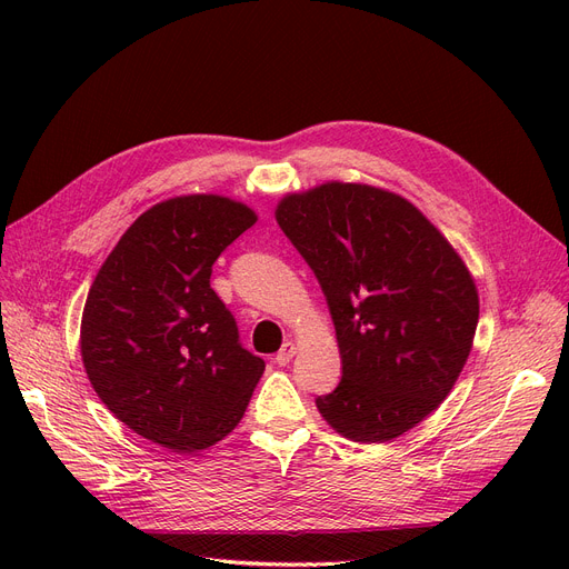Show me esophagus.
<instances>
[{
  "label": "esophagus",
  "instance_id": "34e87169",
  "mask_svg": "<svg viewBox=\"0 0 569 569\" xmlns=\"http://www.w3.org/2000/svg\"><path fill=\"white\" fill-rule=\"evenodd\" d=\"M295 352H297V346L292 343V341H286L283 346H281V350L277 352V357H274V362L279 365V367H286L292 357H295Z\"/></svg>",
  "mask_w": 569,
  "mask_h": 569
}]
</instances>
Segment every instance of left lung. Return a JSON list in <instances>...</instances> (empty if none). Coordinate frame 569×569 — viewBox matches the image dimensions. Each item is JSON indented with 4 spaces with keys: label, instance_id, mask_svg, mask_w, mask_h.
Segmentation results:
<instances>
[{
    "label": "left lung",
    "instance_id": "1",
    "mask_svg": "<svg viewBox=\"0 0 569 569\" xmlns=\"http://www.w3.org/2000/svg\"><path fill=\"white\" fill-rule=\"evenodd\" d=\"M277 221L330 307L341 382L316 406L355 442L395 440L450 395L480 300L468 267L406 198L327 182L290 193Z\"/></svg>",
    "mask_w": 569,
    "mask_h": 569
}]
</instances>
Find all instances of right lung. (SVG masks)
I'll return each mask as SVG.
<instances>
[{
  "mask_svg": "<svg viewBox=\"0 0 569 569\" xmlns=\"http://www.w3.org/2000/svg\"><path fill=\"white\" fill-rule=\"evenodd\" d=\"M256 219L223 196L163 200L131 223L89 288L80 325L89 382L119 422L172 452L226 438L264 371L209 286L217 258Z\"/></svg>",
  "mask_w": 569,
  "mask_h": 569,
  "instance_id": "add662e5",
  "label": "right lung"
}]
</instances>
